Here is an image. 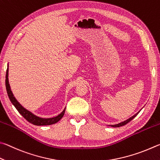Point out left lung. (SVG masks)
Wrapping results in <instances>:
<instances>
[{"instance_id":"1","label":"left lung","mask_w":160,"mask_h":160,"mask_svg":"<svg viewBox=\"0 0 160 160\" xmlns=\"http://www.w3.org/2000/svg\"><path fill=\"white\" fill-rule=\"evenodd\" d=\"M142 110V109H141ZM141 110L140 111H138V112H137L136 114H134L133 116H132L131 117H130V118H128V119H127V120H125V121H124V122H120V123H119V124H114V125H110V127H122V126H124V125H125V124H127V123H128L129 122H131V120H132L133 118H135V117L137 116V114H138L140 112H141Z\"/></svg>"}]
</instances>
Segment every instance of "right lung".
I'll return each mask as SVG.
<instances>
[{
    "mask_svg": "<svg viewBox=\"0 0 160 160\" xmlns=\"http://www.w3.org/2000/svg\"><path fill=\"white\" fill-rule=\"evenodd\" d=\"M8 66L9 65H8V64L6 75H5V86H6L7 93H8V97H9L11 102L12 103V105L14 106H15V108L19 112V114H20L24 119H26L28 122L36 126L51 125V124H54L55 123H57L58 122L60 121V120L62 118V117L64 116L66 108H64L63 111L60 114H58V116L51 117V118H42V117L35 115V114H33L32 112L27 110L26 108H24L23 106H22L20 103L17 100L15 97L14 96L12 91H11L9 81H8V69H9Z\"/></svg>",
    "mask_w": 160,
    "mask_h": 160,
    "instance_id": "1",
    "label": "right lung"
}]
</instances>
